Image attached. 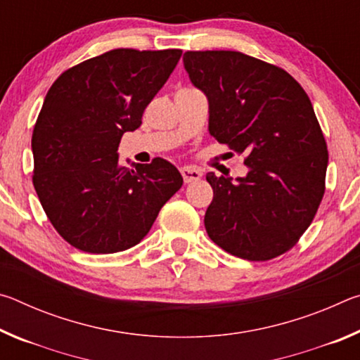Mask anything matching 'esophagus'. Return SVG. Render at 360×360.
<instances>
[{
    "label": "esophagus",
    "mask_w": 360,
    "mask_h": 360,
    "mask_svg": "<svg viewBox=\"0 0 360 360\" xmlns=\"http://www.w3.org/2000/svg\"><path fill=\"white\" fill-rule=\"evenodd\" d=\"M181 174L182 178H184V182H195L202 178V172L197 168H192V167H182L181 168Z\"/></svg>",
    "instance_id": "obj_1"
}]
</instances>
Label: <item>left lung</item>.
I'll list each match as a JSON object with an SVG mask.
<instances>
[{"instance_id":"left-lung-1","label":"left lung","mask_w":360,"mask_h":360,"mask_svg":"<svg viewBox=\"0 0 360 360\" xmlns=\"http://www.w3.org/2000/svg\"><path fill=\"white\" fill-rule=\"evenodd\" d=\"M191 82L206 95L208 131L248 174H206L214 192L210 238L246 260H270L295 245L324 197L327 144L308 95L289 72L233 51L186 52Z\"/></svg>"}]
</instances>
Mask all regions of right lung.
I'll use <instances>...</instances> for the list:
<instances>
[{"label":"right lung","instance_id":"obj_1","mask_svg":"<svg viewBox=\"0 0 360 360\" xmlns=\"http://www.w3.org/2000/svg\"><path fill=\"white\" fill-rule=\"evenodd\" d=\"M181 53L114 49L66 70L49 89L32 138L33 186L76 249L112 254L138 245L181 188V173L165 158L125 168L117 154Z\"/></svg>","mask_w":360,"mask_h":360}]
</instances>
